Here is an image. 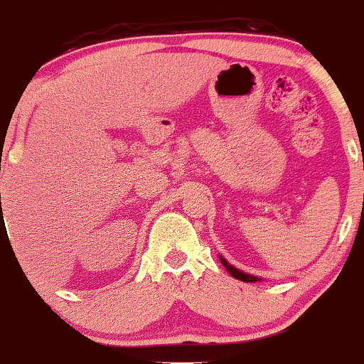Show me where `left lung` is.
I'll list each match as a JSON object with an SVG mask.
<instances>
[{
	"label": "left lung",
	"mask_w": 364,
	"mask_h": 364,
	"mask_svg": "<svg viewBox=\"0 0 364 364\" xmlns=\"http://www.w3.org/2000/svg\"><path fill=\"white\" fill-rule=\"evenodd\" d=\"M219 260H220V263H223V265L225 267V270H228V272L231 274L232 277L237 279V281H243V282H257V281H262V279L257 277V275L246 274V272H243V270L236 269L235 265H231V263L225 260L223 255H219Z\"/></svg>",
	"instance_id": "left-lung-1"
}]
</instances>
